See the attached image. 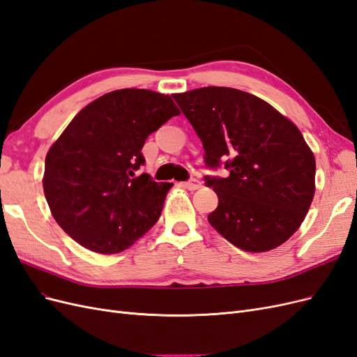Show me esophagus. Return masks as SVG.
<instances>
[{"instance_id":"1","label":"esophagus","mask_w":357,"mask_h":357,"mask_svg":"<svg viewBox=\"0 0 357 357\" xmlns=\"http://www.w3.org/2000/svg\"><path fill=\"white\" fill-rule=\"evenodd\" d=\"M181 186L185 188V189H188V190H197V189L201 188V181H198V180H190V181L181 183Z\"/></svg>"}]
</instances>
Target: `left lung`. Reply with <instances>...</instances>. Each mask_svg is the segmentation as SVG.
<instances>
[{"instance_id": "obj_1", "label": "left lung", "mask_w": 357, "mask_h": 357, "mask_svg": "<svg viewBox=\"0 0 357 357\" xmlns=\"http://www.w3.org/2000/svg\"><path fill=\"white\" fill-rule=\"evenodd\" d=\"M205 150L229 177L208 178L219 205L208 222L250 253L286 243L304 222L316 192V159L298 126L257 96L208 86L172 93Z\"/></svg>"}]
</instances>
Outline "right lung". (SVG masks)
<instances>
[{
  "instance_id": "right-lung-1",
  "label": "right lung",
  "mask_w": 357,
  "mask_h": 357,
  "mask_svg": "<svg viewBox=\"0 0 357 357\" xmlns=\"http://www.w3.org/2000/svg\"><path fill=\"white\" fill-rule=\"evenodd\" d=\"M180 110L169 95L119 89L74 116L46 155L43 190L53 219L100 255L131 247L158 222L172 183L135 177L146 138Z\"/></svg>"
}]
</instances>
